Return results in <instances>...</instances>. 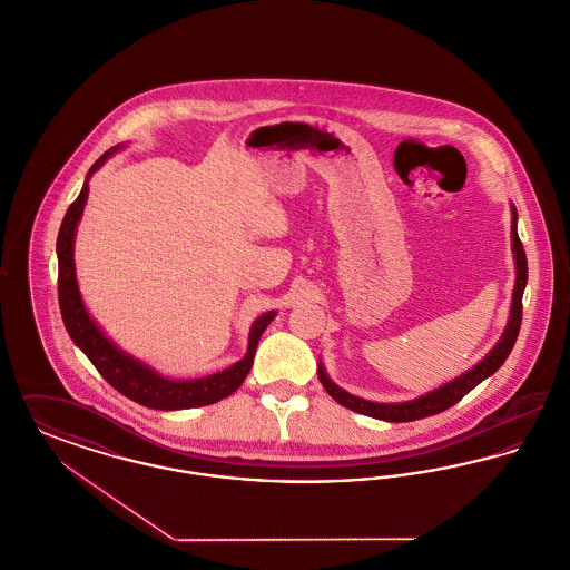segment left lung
Segmentation results:
<instances>
[{
  "instance_id": "8db88e82",
  "label": "left lung",
  "mask_w": 570,
  "mask_h": 570,
  "mask_svg": "<svg viewBox=\"0 0 570 570\" xmlns=\"http://www.w3.org/2000/svg\"><path fill=\"white\" fill-rule=\"evenodd\" d=\"M511 249H513V258H515V288H513V301H511V314L507 326L500 335V340L495 342V346L489 351L476 365H472L468 372L460 374L458 379L449 380L444 384H440L434 391H428L425 395H419L414 400L407 402H395V404H380V402H370L363 397H356L353 393L344 391L342 386H337L333 380L328 379L325 372L323 361L318 358V379L323 382L326 393L344 407L379 419V421H389V423H406V421H419L425 416L438 414L446 407L455 406L463 395H468L476 384H481L483 380L489 379L491 374H495L502 363L507 361V356L515 346L517 335H519V326H521V298L523 291L528 284V261H525V252L523 245L519 242L517 235V209L511 203Z\"/></svg>"
}]
</instances>
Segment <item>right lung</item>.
<instances>
[{"label":"right lung","mask_w":570,"mask_h":570,"mask_svg":"<svg viewBox=\"0 0 570 570\" xmlns=\"http://www.w3.org/2000/svg\"><path fill=\"white\" fill-rule=\"evenodd\" d=\"M121 147L124 145L110 147L109 151H105L89 168L81 194L68 207L57 235V265H59L57 284H59V309H61L63 325L68 328V335L72 337V342L94 363V367L102 374V379L136 404L154 407V410H186V407L216 404L242 386L247 372L252 370L261 335L277 316L275 309L265 312L254 321V325L249 326L247 353L242 361L205 379L175 380L166 379L151 365L142 363L140 358L119 348L102 331V326L94 321V316L87 312L82 303L79 282H77V267H75V237H77L82 209L89 196L91 175L112 158Z\"/></svg>","instance_id":"right-lung-1"}]
</instances>
